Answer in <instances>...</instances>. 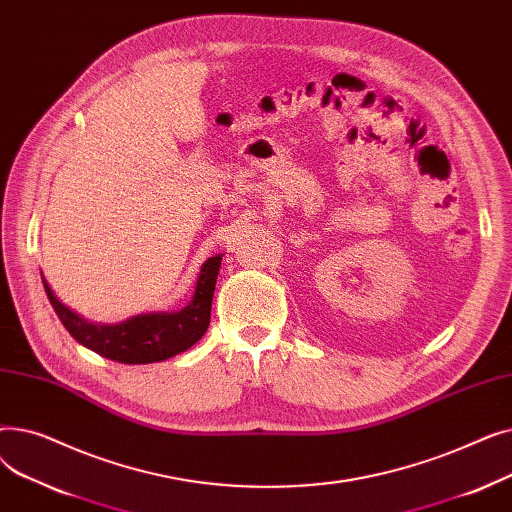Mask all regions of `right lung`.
Segmentation results:
<instances>
[{
	"label": "right lung",
	"mask_w": 512,
	"mask_h": 512,
	"mask_svg": "<svg viewBox=\"0 0 512 512\" xmlns=\"http://www.w3.org/2000/svg\"><path fill=\"white\" fill-rule=\"evenodd\" d=\"M220 265L222 255L209 257L201 265L193 299L180 311L141 313L120 321V324H93V321L80 317L60 303L43 274L41 280L53 311L76 342L105 359L126 365H143L176 357L201 340L209 326Z\"/></svg>",
	"instance_id": "add662e5"
}]
</instances>
